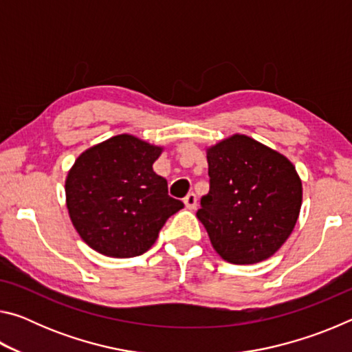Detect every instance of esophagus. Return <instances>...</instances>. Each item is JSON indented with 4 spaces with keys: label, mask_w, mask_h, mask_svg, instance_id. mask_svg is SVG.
I'll return each mask as SVG.
<instances>
[{
    "label": "esophagus",
    "mask_w": 352,
    "mask_h": 352,
    "mask_svg": "<svg viewBox=\"0 0 352 352\" xmlns=\"http://www.w3.org/2000/svg\"><path fill=\"white\" fill-rule=\"evenodd\" d=\"M184 205H186L188 210H195V206H197V195L194 192H189L186 197H184Z\"/></svg>",
    "instance_id": "1"
}]
</instances>
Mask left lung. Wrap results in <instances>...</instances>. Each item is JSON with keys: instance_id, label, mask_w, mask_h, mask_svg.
Listing matches in <instances>:
<instances>
[{"instance_id": "obj_1", "label": "left lung", "mask_w": 352, "mask_h": 352, "mask_svg": "<svg viewBox=\"0 0 352 352\" xmlns=\"http://www.w3.org/2000/svg\"><path fill=\"white\" fill-rule=\"evenodd\" d=\"M210 192L197 219L211 245L231 264H258L289 239L300 216L302 183L275 148L234 133L206 147Z\"/></svg>"}]
</instances>
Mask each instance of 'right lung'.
Segmentation results:
<instances>
[{"instance_id":"1","label":"right lung","mask_w":352,"mask_h":352,"mask_svg":"<svg viewBox=\"0 0 352 352\" xmlns=\"http://www.w3.org/2000/svg\"><path fill=\"white\" fill-rule=\"evenodd\" d=\"M163 148L122 133L76 158L65 180L67 208L94 252L110 258L146 253L166 220L184 206L169 197L168 182L153 172Z\"/></svg>"}]
</instances>
